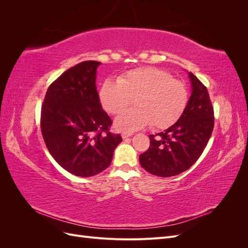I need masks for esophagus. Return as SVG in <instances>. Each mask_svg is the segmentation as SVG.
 I'll list each match as a JSON object with an SVG mask.
<instances>
[{"label":"esophagus","mask_w":248,"mask_h":248,"mask_svg":"<svg viewBox=\"0 0 248 248\" xmlns=\"http://www.w3.org/2000/svg\"><path fill=\"white\" fill-rule=\"evenodd\" d=\"M132 136V133H126V132H123L122 133V138L123 139H127V138H129V137H131Z\"/></svg>","instance_id":"1"}]
</instances>
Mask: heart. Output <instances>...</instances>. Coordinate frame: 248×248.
I'll list each match as a JSON object with an SVG mask.
<instances>
[{
  "instance_id": "obj_1",
  "label": "heart",
  "mask_w": 248,
  "mask_h": 248,
  "mask_svg": "<svg viewBox=\"0 0 248 248\" xmlns=\"http://www.w3.org/2000/svg\"><path fill=\"white\" fill-rule=\"evenodd\" d=\"M102 108L118 115L133 102L137 108L116 118L119 131L132 133L148 125L168 128L181 117L188 102V91L183 81L155 67H140L126 72L118 81L108 79L99 91Z\"/></svg>"
}]
</instances>
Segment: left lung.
<instances>
[{
	"label": "left lung",
	"instance_id": "1",
	"mask_svg": "<svg viewBox=\"0 0 248 248\" xmlns=\"http://www.w3.org/2000/svg\"><path fill=\"white\" fill-rule=\"evenodd\" d=\"M191 95L178 121L162 132L149 136L150 148L140 163L150 174L177 176L188 170L204 151L214 126V112L207 88L188 72Z\"/></svg>",
	"mask_w": 248,
	"mask_h": 248
}]
</instances>
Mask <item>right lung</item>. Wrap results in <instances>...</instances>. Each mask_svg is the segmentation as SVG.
<instances>
[{"mask_svg": "<svg viewBox=\"0 0 248 248\" xmlns=\"http://www.w3.org/2000/svg\"><path fill=\"white\" fill-rule=\"evenodd\" d=\"M97 61L81 62L49 86L41 108V132L54 159L78 177L108 169L120 134L108 131L111 120L96 89Z\"/></svg>", "mask_w": 248, "mask_h": 248, "instance_id": "add662e5", "label": "right lung"}]
</instances>
